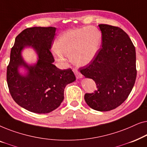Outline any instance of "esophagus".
Instances as JSON below:
<instances>
[{"label": "esophagus", "mask_w": 147, "mask_h": 147, "mask_svg": "<svg viewBox=\"0 0 147 147\" xmlns=\"http://www.w3.org/2000/svg\"><path fill=\"white\" fill-rule=\"evenodd\" d=\"M74 74H75L76 77V78H77V79H80V78H82V77H83L82 74L80 73V72L78 71L77 69H74Z\"/></svg>", "instance_id": "34e87169"}]
</instances>
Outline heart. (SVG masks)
Masks as SVG:
<instances>
[{
    "label": "heart",
    "instance_id": "1",
    "mask_svg": "<svg viewBox=\"0 0 147 147\" xmlns=\"http://www.w3.org/2000/svg\"><path fill=\"white\" fill-rule=\"evenodd\" d=\"M101 43L102 34L99 30L93 27H82L70 30L59 36L53 53L60 63L70 57L74 65L85 66L95 58Z\"/></svg>",
    "mask_w": 147,
    "mask_h": 147
}]
</instances>
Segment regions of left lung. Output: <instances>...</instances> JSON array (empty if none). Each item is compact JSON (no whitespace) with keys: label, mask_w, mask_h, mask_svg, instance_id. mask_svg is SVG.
I'll use <instances>...</instances> for the list:
<instances>
[{"label":"left lung","mask_w":147,"mask_h":147,"mask_svg":"<svg viewBox=\"0 0 147 147\" xmlns=\"http://www.w3.org/2000/svg\"><path fill=\"white\" fill-rule=\"evenodd\" d=\"M98 26L102 47L95 58L80 69L97 86L94 93L85 94L86 102L92 109L105 112L121 105L132 91L136 78V51L122 29L104 24Z\"/></svg>","instance_id":"obj_1"}]
</instances>
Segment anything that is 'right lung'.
<instances>
[{
  "instance_id": "add662e5",
  "label": "right lung",
  "mask_w": 147,
  "mask_h": 147,
  "mask_svg": "<svg viewBox=\"0 0 147 147\" xmlns=\"http://www.w3.org/2000/svg\"><path fill=\"white\" fill-rule=\"evenodd\" d=\"M55 27H35L23 30L15 38L7 67V80L11 95L22 108L38 114H47L60 106L64 89L76 80L70 69H60L53 65L50 51L55 35ZM31 47L38 55L37 63L29 65L22 56V51ZM19 67L27 71L19 73Z\"/></svg>"
}]
</instances>
